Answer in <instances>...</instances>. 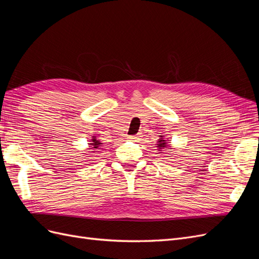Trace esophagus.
Returning <instances> with one entry per match:
<instances>
[{"mask_svg":"<svg viewBox=\"0 0 259 259\" xmlns=\"http://www.w3.org/2000/svg\"><path fill=\"white\" fill-rule=\"evenodd\" d=\"M128 139L133 140V142H136V140H138V136H130Z\"/></svg>","mask_w":259,"mask_h":259,"instance_id":"obj_1","label":"esophagus"}]
</instances>
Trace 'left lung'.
<instances>
[{
  "instance_id": "8db88e82",
  "label": "left lung",
  "mask_w": 259,
  "mask_h": 259,
  "mask_svg": "<svg viewBox=\"0 0 259 259\" xmlns=\"http://www.w3.org/2000/svg\"><path fill=\"white\" fill-rule=\"evenodd\" d=\"M169 140L164 138L163 135H160V138L156 142V150L159 151V153H163V151L167 150V149H171V146L169 145Z\"/></svg>"
}]
</instances>
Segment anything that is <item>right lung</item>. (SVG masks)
<instances>
[{
	"mask_svg": "<svg viewBox=\"0 0 259 259\" xmlns=\"http://www.w3.org/2000/svg\"><path fill=\"white\" fill-rule=\"evenodd\" d=\"M89 145H90L89 149L91 150L90 152H96L95 150H98V149H100V147H103V143H101L99 139H97L96 136H93L92 137Z\"/></svg>",
	"mask_w": 259,
	"mask_h": 259,
	"instance_id": "right-lung-1",
	"label": "right lung"
}]
</instances>
